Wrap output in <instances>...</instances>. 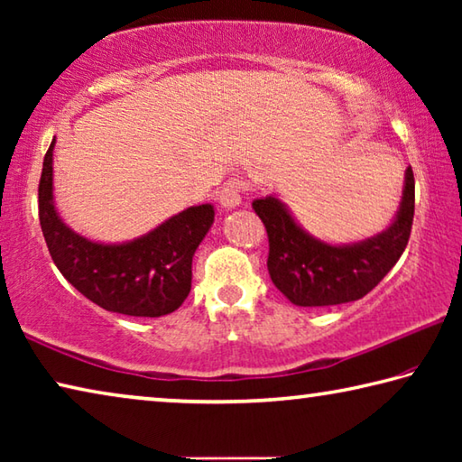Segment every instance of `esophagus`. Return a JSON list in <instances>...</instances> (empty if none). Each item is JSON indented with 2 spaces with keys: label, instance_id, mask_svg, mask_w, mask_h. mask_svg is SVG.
<instances>
[{
  "label": "esophagus",
  "instance_id": "34e87169",
  "mask_svg": "<svg viewBox=\"0 0 462 462\" xmlns=\"http://www.w3.org/2000/svg\"><path fill=\"white\" fill-rule=\"evenodd\" d=\"M242 193H245V185H242V181H228L226 183L222 189H220V195H217V199H220L222 208H238L242 203Z\"/></svg>",
  "mask_w": 462,
  "mask_h": 462
}]
</instances>
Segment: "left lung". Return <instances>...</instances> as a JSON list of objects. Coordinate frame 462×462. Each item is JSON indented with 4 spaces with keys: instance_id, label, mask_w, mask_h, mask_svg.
<instances>
[{
    "instance_id": "obj_1",
    "label": "left lung",
    "mask_w": 462,
    "mask_h": 462,
    "mask_svg": "<svg viewBox=\"0 0 462 462\" xmlns=\"http://www.w3.org/2000/svg\"><path fill=\"white\" fill-rule=\"evenodd\" d=\"M413 173L405 169L400 208L385 230L365 240L332 245L295 220L277 195L253 201L269 234V275L289 301L301 308H324L365 297L393 269L408 246L413 222Z\"/></svg>"
}]
</instances>
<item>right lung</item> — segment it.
I'll return each instance as SVG.
<instances>
[{"label":"right lung","instance_id":"add662e5","mask_svg":"<svg viewBox=\"0 0 462 462\" xmlns=\"http://www.w3.org/2000/svg\"><path fill=\"white\" fill-rule=\"evenodd\" d=\"M52 151L54 138L42 162L38 216L60 275L116 314L161 318L175 311L191 291L193 254L214 224L212 203L187 208L132 240H91L69 228L54 206Z\"/></svg>","mask_w":462,"mask_h":462}]
</instances>
